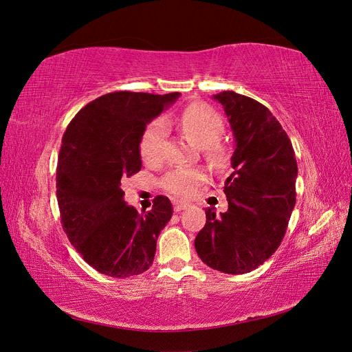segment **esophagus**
Returning <instances> with one entry per match:
<instances>
[{
	"mask_svg": "<svg viewBox=\"0 0 352 352\" xmlns=\"http://www.w3.org/2000/svg\"><path fill=\"white\" fill-rule=\"evenodd\" d=\"M189 207V202L186 201H173V208L175 211H182Z\"/></svg>",
	"mask_w": 352,
	"mask_h": 352,
	"instance_id": "esophagus-1",
	"label": "esophagus"
}]
</instances>
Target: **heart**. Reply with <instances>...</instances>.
Wrapping results in <instances>:
<instances>
[{
	"instance_id": "obj_1",
	"label": "heart",
	"mask_w": 352,
	"mask_h": 352,
	"mask_svg": "<svg viewBox=\"0 0 352 352\" xmlns=\"http://www.w3.org/2000/svg\"><path fill=\"white\" fill-rule=\"evenodd\" d=\"M164 124L176 126L188 140L199 148H206L207 155L216 163L226 160V148L219 140L225 131L221 116L206 104L194 102L175 119H166ZM163 122H154L146 127L141 136L140 153L144 162L150 166L163 163L166 155V131ZM202 180L198 170L179 168L164 179V188L177 197H190Z\"/></svg>"
}]
</instances>
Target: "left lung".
<instances>
[{
  "label": "left lung",
  "instance_id": "obj_1",
  "mask_svg": "<svg viewBox=\"0 0 352 352\" xmlns=\"http://www.w3.org/2000/svg\"><path fill=\"white\" fill-rule=\"evenodd\" d=\"M212 98L223 105L235 136L233 172L223 189L229 208L220 216L206 208L195 250L208 267L243 274L279 248L295 207L298 166L291 140L267 107L233 91Z\"/></svg>",
  "mask_w": 352,
  "mask_h": 352
}]
</instances>
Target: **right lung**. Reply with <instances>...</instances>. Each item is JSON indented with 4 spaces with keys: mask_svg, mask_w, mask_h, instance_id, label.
Returning <instances> with one entry per match:
<instances>
[{
    "mask_svg": "<svg viewBox=\"0 0 352 352\" xmlns=\"http://www.w3.org/2000/svg\"><path fill=\"white\" fill-rule=\"evenodd\" d=\"M179 92H111L91 101L63 135L57 163V201L63 229L83 260L111 278L150 269L157 238L172 219L164 195L138 214L126 204L122 180L142 167L141 136L146 124Z\"/></svg>",
    "mask_w": 352,
    "mask_h": 352,
    "instance_id": "add662e5",
    "label": "right lung"
}]
</instances>
